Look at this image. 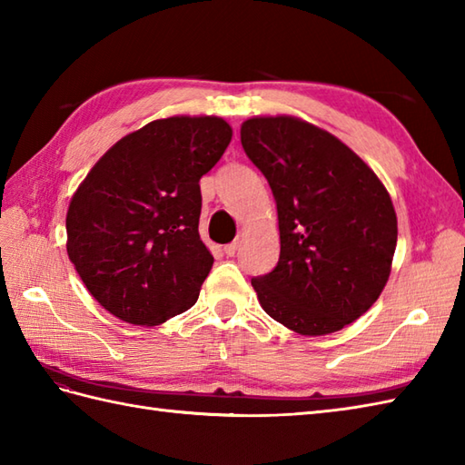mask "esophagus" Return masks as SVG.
<instances>
[{"label":"esophagus","instance_id":"esophagus-1","mask_svg":"<svg viewBox=\"0 0 465 465\" xmlns=\"http://www.w3.org/2000/svg\"><path fill=\"white\" fill-rule=\"evenodd\" d=\"M238 245H240V242H232V243H227V245H223V253L225 255H235V252H238Z\"/></svg>","mask_w":465,"mask_h":465}]
</instances>
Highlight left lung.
Segmentation results:
<instances>
[{
	"label": "left lung",
	"mask_w": 465,
	"mask_h": 465,
	"mask_svg": "<svg viewBox=\"0 0 465 465\" xmlns=\"http://www.w3.org/2000/svg\"><path fill=\"white\" fill-rule=\"evenodd\" d=\"M242 145L268 180L280 262L253 278L263 312L302 335L340 331L368 312L391 273L398 217L361 157L293 115H255Z\"/></svg>",
	"instance_id": "obj_1"
}]
</instances>
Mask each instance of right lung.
<instances>
[{
	"mask_svg": "<svg viewBox=\"0 0 465 465\" xmlns=\"http://www.w3.org/2000/svg\"><path fill=\"white\" fill-rule=\"evenodd\" d=\"M232 135L217 115L153 120L114 143L72 195L67 255L115 318L152 328L197 302L213 265L197 232L200 180Z\"/></svg>",
	"mask_w": 465,
	"mask_h": 465,
	"instance_id": "1",
	"label": "right lung"
}]
</instances>
